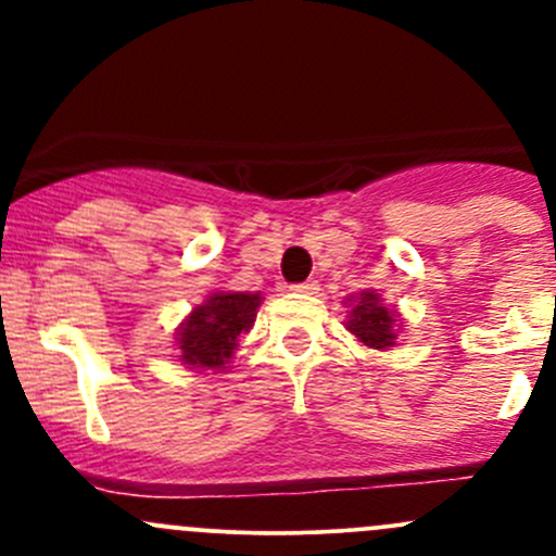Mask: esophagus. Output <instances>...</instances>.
<instances>
[{
  "label": "esophagus",
  "instance_id": "obj_1",
  "mask_svg": "<svg viewBox=\"0 0 556 556\" xmlns=\"http://www.w3.org/2000/svg\"><path fill=\"white\" fill-rule=\"evenodd\" d=\"M295 293H304V295H314L317 293V282L314 279H309V282H301V285H293Z\"/></svg>",
  "mask_w": 556,
  "mask_h": 556
}]
</instances>
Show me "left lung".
<instances>
[{"instance_id":"1","label":"left lung","mask_w":556,"mask_h":556,"mask_svg":"<svg viewBox=\"0 0 556 556\" xmlns=\"http://www.w3.org/2000/svg\"><path fill=\"white\" fill-rule=\"evenodd\" d=\"M350 306L346 314V330L368 350H390L397 344L401 333V312L384 304L377 290H361L344 301Z\"/></svg>"}]
</instances>
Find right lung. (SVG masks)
Returning <instances> with one entry per match:
<instances>
[{
	"instance_id": "right-lung-1",
	"label": "right lung",
	"mask_w": 556,
	"mask_h": 556,
	"mask_svg": "<svg viewBox=\"0 0 556 556\" xmlns=\"http://www.w3.org/2000/svg\"><path fill=\"white\" fill-rule=\"evenodd\" d=\"M263 304L261 293H231L215 290L201 304L190 309L174 333L177 361L199 374H223L231 363L239 336L250 333L257 309Z\"/></svg>"
}]
</instances>
